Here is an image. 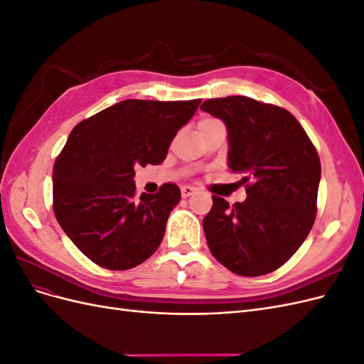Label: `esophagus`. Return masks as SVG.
<instances>
[{
  "mask_svg": "<svg viewBox=\"0 0 364 364\" xmlns=\"http://www.w3.org/2000/svg\"><path fill=\"white\" fill-rule=\"evenodd\" d=\"M194 191H196V188H194V186H191V185H183L182 188H181L182 197H185V199H186V197H190Z\"/></svg>",
  "mask_w": 364,
  "mask_h": 364,
  "instance_id": "esophagus-1",
  "label": "esophagus"
}]
</instances>
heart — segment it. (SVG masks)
I'll use <instances>...</instances> for the list:
<instances>
[{
	"label": "heart",
	"mask_w": 364,
	"mask_h": 364,
	"mask_svg": "<svg viewBox=\"0 0 364 364\" xmlns=\"http://www.w3.org/2000/svg\"><path fill=\"white\" fill-rule=\"evenodd\" d=\"M213 123H218V119H214V118H205V119H202V121H200V124H199V126H202V124H213Z\"/></svg>",
	"instance_id": "heart-1"
}]
</instances>
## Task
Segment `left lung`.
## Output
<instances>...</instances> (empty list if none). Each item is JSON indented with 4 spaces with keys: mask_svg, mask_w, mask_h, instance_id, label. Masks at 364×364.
<instances>
[{
    "mask_svg": "<svg viewBox=\"0 0 364 364\" xmlns=\"http://www.w3.org/2000/svg\"><path fill=\"white\" fill-rule=\"evenodd\" d=\"M228 127V164L243 176L247 199L232 206L213 196L203 218L215 259L240 277L279 269L314 225L321 159L304 127L285 109L245 95L200 106Z\"/></svg>",
    "mask_w": 364,
    "mask_h": 364,
    "instance_id": "obj_1",
    "label": "left lung"
}]
</instances>
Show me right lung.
Returning <instances> with one entry per match:
<instances>
[{
	"label": "right lung",
	"instance_id": "obj_1",
	"mask_svg": "<svg viewBox=\"0 0 364 364\" xmlns=\"http://www.w3.org/2000/svg\"><path fill=\"white\" fill-rule=\"evenodd\" d=\"M202 100H124L80 121L54 162L53 211L63 232L100 267L127 270L156 252L174 183L136 197L135 167L158 165Z\"/></svg>",
	"mask_w": 364,
	"mask_h": 364
}]
</instances>
